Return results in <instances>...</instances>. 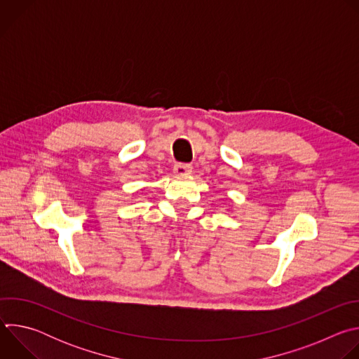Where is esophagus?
<instances>
[{
    "label": "esophagus",
    "mask_w": 359,
    "mask_h": 359,
    "mask_svg": "<svg viewBox=\"0 0 359 359\" xmlns=\"http://www.w3.org/2000/svg\"><path fill=\"white\" fill-rule=\"evenodd\" d=\"M173 172L177 176H186V175L191 173V166L189 163H176L173 168Z\"/></svg>",
    "instance_id": "esophagus-1"
}]
</instances>
